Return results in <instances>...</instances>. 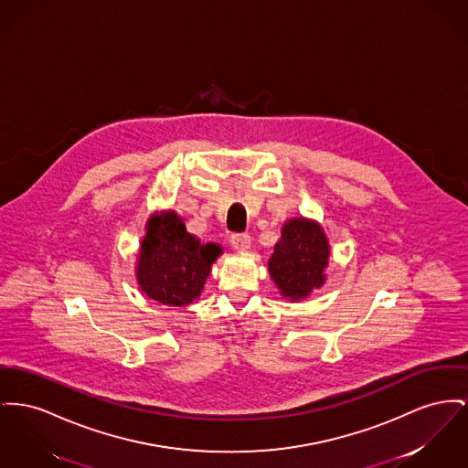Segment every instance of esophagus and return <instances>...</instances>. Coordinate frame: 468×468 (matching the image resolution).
Wrapping results in <instances>:
<instances>
[{"mask_svg": "<svg viewBox=\"0 0 468 468\" xmlns=\"http://www.w3.org/2000/svg\"><path fill=\"white\" fill-rule=\"evenodd\" d=\"M231 246L237 250H248L250 248V237L248 233H233L231 235Z\"/></svg>", "mask_w": 468, "mask_h": 468, "instance_id": "34e87169", "label": "esophagus"}]
</instances>
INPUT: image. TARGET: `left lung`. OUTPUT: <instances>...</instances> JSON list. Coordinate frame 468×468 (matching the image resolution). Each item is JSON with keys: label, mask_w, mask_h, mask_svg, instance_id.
Segmentation results:
<instances>
[{"label": "left lung", "mask_w": 468, "mask_h": 468, "mask_svg": "<svg viewBox=\"0 0 468 468\" xmlns=\"http://www.w3.org/2000/svg\"><path fill=\"white\" fill-rule=\"evenodd\" d=\"M329 256V240L318 222L290 219L281 229L269 272L281 295L297 303L325 284Z\"/></svg>", "instance_id": "left-lung-1"}]
</instances>
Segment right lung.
Listing matches in <instances>:
<instances>
[{
	"instance_id": "add662e5",
	"label": "right lung",
	"mask_w": 468,
	"mask_h": 468,
	"mask_svg": "<svg viewBox=\"0 0 468 468\" xmlns=\"http://www.w3.org/2000/svg\"><path fill=\"white\" fill-rule=\"evenodd\" d=\"M220 252L218 244H201L191 235L176 212L154 214L146 222V235L139 248V288L165 305L193 303Z\"/></svg>"
}]
</instances>
